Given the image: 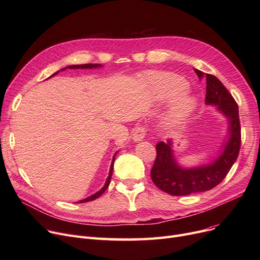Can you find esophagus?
I'll return each instance as SVG.
<instances>
[{
	"instance_id": "1",
	"label": "esophagus",
	"mask_w": 260,
	"mask_h": 260,
	"mask_svg": "<svg viewBox=\"0 0 260 260\" xmlns=\"http://www.w3.org/2000/svg\"><path fill=\"white\" fill-rule=\"evenodd\" d=\"M146 133H147V131H146V127H145V126H143V125L137 126V127H136V128L134 129V132H133V140H134L135 142L141 141V140L145 137Z\"/></svg>"
}]
</instances>
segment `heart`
Here are the masks:
<instances>
[{"label": "heart", "instance_id": "heart-1", "mask_svg": "<svg viewBox=\"0 0 260 260\" xmlns=\"http://www.w3.org/2000/svg\"><path fill=\"white\" fill-rule=\"evenodd\" d=\"M156 92L163 99H173L178 97L187 89V82L178 76L165 75L160 76L153 82ZM195 108V100L187 94H182L176 100L172 112L171 118L173 120H180L188 116Z\"/></svg>", "mask_w": 260, "mask_h": 260}]
</instances>
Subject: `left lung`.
Listing matches in <instances>:
<instances>
[{
  "label": "left lung",
  "instance_id": "obj_1",
  "mask_svg": "<svg viewBox=\"0 0 260 260\" xmlns=\"http://www.w3.org/2000/svg\"><path fill=\"white\" fill-rule=\"evenodd\" d=\"M199 79L203 73L195 70ZM206 103L217 105L229 120L230 137L223 151L213 163L195 169H182L173 156L172 141L156 145V159L151 171L152 180L163 192L173 196L190 195L210 190L219 184L237 160L241 145V127L238 105L217 77L207 74Z\"/></svg>",
  "mask_w": 260,
  "mask_h": 260
}]
</instances>
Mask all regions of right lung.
<instances>
[{
  "label": "right lung",
  "instance_id": "right-lung-1",
  "mask_svg": "<svg viewBox=\"0 0 260 260\" xmlns=\"http://www.w3.org/2000/svg\"><path fill=\"white\" fill-rule=\"evenodd\" d=\"M99 66H101L100 64H81V65H71V66H68V68H71V70H75V68H92V67H99ZM65 68H63L62 71H64ZM59 72H57V73H54L52 76H54V75H57ZM52 76H50V77H52ZM114 161H115V156L113 157V161H112V165H111V169H109V175H108V177H107V179H106V182H105V184H104V186L99 190V192H97L95 194H93V195H91V196H89V197H87V198H85V199H83V200H80L79 201V203H83V202H88V201H91V200H94V199H97L98 197H100L105 190H106V188L108 187V185H109V183H111V179H112V175H113V170H114Z\"/></svg>",
  "mask_w": 260,
  "mask_h": 260
}]
</instances>
